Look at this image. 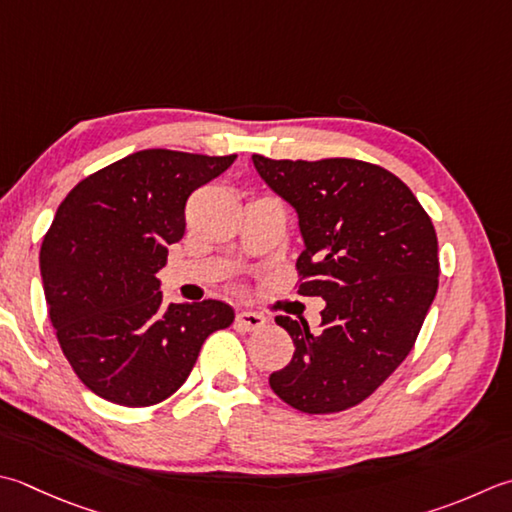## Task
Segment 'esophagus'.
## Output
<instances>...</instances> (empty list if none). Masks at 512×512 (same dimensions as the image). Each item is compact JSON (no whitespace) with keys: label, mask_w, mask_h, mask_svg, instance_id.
<instances>
[{"label":"esophagus","mask_w":512,"mask_h":512,"mask_svg":"<svg viewBox=\"0 0 512 512\" xmlns=\"http://www.w3.org/2000/svg\"><path fill=\"white\" fill-rule=\"evenodd\" d=\"M235 324L250 333V330H262L266 326V317L253 313V310H242V313H237Z\"/></svg>","instance_id":"obj_1"}]
</instances>
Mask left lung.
<instances>
[{
	"instance_id": "obj_1",
	"label": "left lung",
	"mask_w": 512,
	"mask_h": 512,
	"mask_svg": "<svg viewBox=\"0 0 512 512\" xmlns=\"http://www.w3.org/2000/svg\"><path fill=\"white\" fill-rule=\"evenodd\" d=\"M259 177L297 210L299 295L322 297V330L279 315L295 344L270 375L279 399L308 415L364 402L413 350L439 284L435 226L386 168L333 157L253 155Z\"/></svg>"
}]
</instances>
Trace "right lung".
Returning <instances> with one entry per match:
<instances>
[{"mask_svg": "<svg viewBox=\"0 0 512 512\" xmlns=\"http://www.w3.org/2000/svg\"><path fill=\"white\" fill-rule=\"evenodd\" d=\"M148 148L82 179L39 250L48 317L68 364L108 402H164L235 310L217 299L162 304L157 273L186 230V199L235 162Z\"/></svg>", "mask_w": 512, "mask_h": 512, "instance_id": "right-lung-1", "label": "right lung"}]
</instances>
